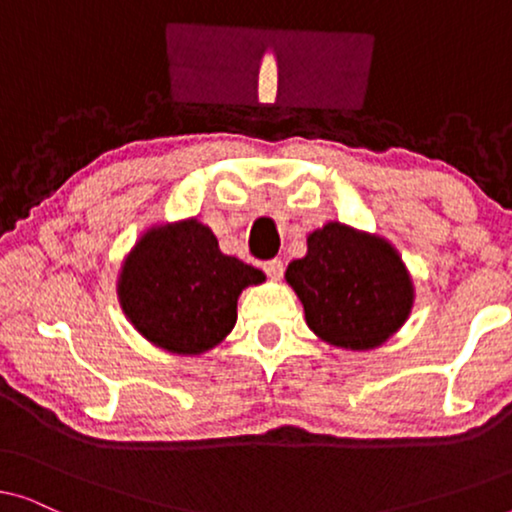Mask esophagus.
Segmentation results:
<instances>
[{
  "label": "esophagus",
  "mask_w": 512,
  "mask_h": 512,
  "mask_svg": "<svg viewBox=\"0 0 512 512\" xmlns=\"http://www.w3.org/2000/svg\"><path fill=\"white\" fill-rule=\"evenodd\" d=\"M263 270L268 272L270 279H279V277L284 275V263L279 261V258H272V261H268V263L263 265Z\"/></svg>",
  "instance_id": "esophagus-1"
}]
</instances>
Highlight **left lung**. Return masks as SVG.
<instances>
[{"instance_id": "1", "label": "left lung", "mask_w": 512, "mask_h": 512, "mask_svg": "<svg viewBox=\"0 0 512 512\" xmlns=\"http://www.w3.org/2000/svg\"><path fill=\"white\" fill-rule=\"evenodd\" d=\"M284 277L310 331L352 352L384 345L415 303V284L394 244L340 221L312 230L307 254L291 261Z\"/></svg>"}]
</instances>
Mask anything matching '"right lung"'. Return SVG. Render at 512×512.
I'll return each mask as SVG.
<instances>
[{
    "instance_id": "add662e5",
    "label": "right lung",
    "mask_w": 512,
    "mask_h": 512,
    "mask_svg": "<svg viewBox=\"0 0 512 512\" xmlns=\"http://www.w3.org/2000/svg\"><path fill=\"white\" fill-rule=\"evenodd\" d=\"M265 275L223 254L198 219L144 230L118 275V303L139 335L179 356L219 345L237 321V298Z\"/></svg>"
}]
</instances>
